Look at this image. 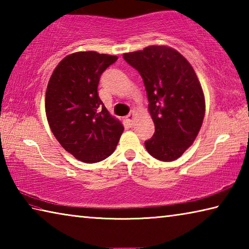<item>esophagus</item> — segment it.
I'll use <instances>...</instances> for the list:
<instances>
[{"label": "esophagus", "instance_id": "1", "mask_svg": "<svg viewBox=\"0 0 249 249\" xmlns=\"http://www.w3.org/2000/svg\"><path fill=\"white\" fill-rule=\"evenodd\" d=\"M134 117H135V112L134 111H132L129 113V114L126 116V121L128 122V123H130V124H133V122H134Z\"/></svg>", "mask_w": 249, "mask_h": 249}]
</instances>
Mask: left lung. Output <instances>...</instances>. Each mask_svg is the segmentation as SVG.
Wrapping results in <instances>:
<instances>
[{
    "instance_id": "obj_1",
    "label": "left lung",
    "mask_w": 249,
    "mask_h": 249,
    "mask_svg": "<svg viewBox=\"0 0 249 249\" xmlns=\"http://www.w3.org/2000/svg\"><path fill=\"white\" fill-rule=\"evenodd\" d=\"M123 58L145 84L155 124V134L145 142L147 151L161 161L178 159L193 144L204 119V94L195 70L167 46H149Z\"/></svg>"
}]
</instances>
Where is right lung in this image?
I'll return each mask as SVG.
<instances>
[{
  "mask_svg": "<svg viewBox=\"0 0 249 249\" xmlns=\"http://www.w3.org/2000/svg\"><path fill=\"white\" fill-rule=\"evenodd\" d=\"M116 56L74 53L53 70L46 91L45 108L54 137L75 158L99 162L115 150L124 127L109 114L98 93L100 77Z\"/></svg>",
  "mask_w": 249,
  "mask_h": 249,
  "instance_id": "add662e5",
  "label": "right lung"
}]
</instances>
